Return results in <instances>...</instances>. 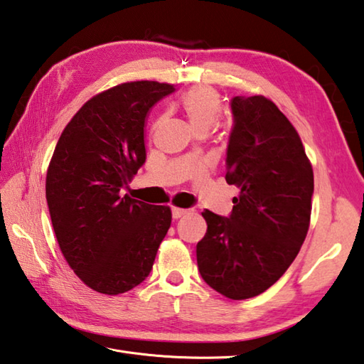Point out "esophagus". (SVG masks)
<instances>
[{
    "label": "esophagus",
    "instance_id": "34e87169",
    "mask_svg": "<svg viewBox=\"0 0 364 364\" xmlns=\"http://www.w3.org/2000/svg\"><path fill=\"white\" fill-rule=\"evenodd\" d=\"M171 213H173V218L174 220H179L181 217H183L185 213H188V210L187 209H179V207H173Z\"/></svg>",
    "mask_w": 364,
    "mask_h": 364
}]
</instances>
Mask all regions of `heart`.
I'll return each instance as SVG.
<instances>
[{
    "label": "heart",
    "instance_id": "1",
    "mask_svg": "<svg viewBox=\"0 0 364 364\" xmlns=\"http://www.w3.org/2000/svg\"><path fill=\"white\" fill-rule=\"evenodd\" d=\"M182 108L195 132L199 129L209 130L221 114L218 95L207 87L193 89L187 95H183Z\"/></svg>",
    "mask_w": 364,
    "mask_h": 364
}]
</instances>
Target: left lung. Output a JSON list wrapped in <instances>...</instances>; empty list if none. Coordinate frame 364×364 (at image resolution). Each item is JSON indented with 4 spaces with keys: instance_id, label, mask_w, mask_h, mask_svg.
Here are the masks:
<instances>
[{
    "instance_id": "1",
    "label": "left lung",
    "mask_w": 364,
    "mask_h": 364,
    "mask_svg": "<svg viewBox=\"0 0 364 364\" xmlns=\"http://www.w3.org/2000/svg\"><path fill=\"white\" fill-rule=\"evenodd\" d=\"M226 182L237 185L229 217L204 210L198 269L215 291L251 299L283 277L305 242L314 193L313 168L294 125L272 100L234 97Z\"/></svg>"
}]
</instances>
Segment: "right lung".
<instances>
[{"mask_svg":"<svg viewBox=\"0 0 364 364\" xmlns=\"http://www.w3.org/2000/svg\"><path fill=\"white\" fill-rule=\"evenodd\" d=\"M174 91L157 81L111 87L80 108L55 147L46 182L51 223L70 269L100 294L143 283L171 226L169 207L122 190L146 161L147 113Z\"/></svg>","mask_w":364,"mask_h":364,"instance_id":"obj_1","label":"right lung"}]
</instances>
